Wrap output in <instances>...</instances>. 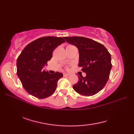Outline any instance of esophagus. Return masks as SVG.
Returning <instances> with one entry per match:
<instances>
[{"mask_svg": "<svg viewBox=\"0 0 134 134\" xmlns=\"http://www.w3.org/2000/svg\"><path fill=\"white\" fill-rule=\"evenodd\" d=\"M69 74H67V73H63V76H69Z\"/></svg>", "mask_w": 134, "mask_h": 134, "instance_id": "34e87169", "label": "esophagus"}]
</instances>
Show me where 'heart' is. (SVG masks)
Wrapping results in <instances>:
<instances>
[{"mask_svg":"<svg viewBox=\"0 0 134 134\" xmlns=\"http://www.w3.org/2000/svg\"><path fill=\"white\" fill-rule=\"evenodd\" d=\"M69 46H72V45H69Z\"/></svg>","mask_w":134,"mask_h":134,"instance_id":"1","label":"heart"}]
</instances>
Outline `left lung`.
Masks as SVG:
<instances>
[{
	"mask_svg": "<svg viewBox=\"0 0 134 134\" xmlns=\"http://www.w3.org/2000/svg\"><path fill=\"white\" fill-rule=\"evenodd\" d=\"M65 41L78 48V66L86 74L78 76L73 89L80 94L91 96L101 91L109 79L112 69L110 53L103 45L83 37H64Z\"/></svg>",
	"mask_w": 134,
	"mask_h": 134,
	"instance_id": "left-lung-1",
	"label": "left lung"
}]
</instances>
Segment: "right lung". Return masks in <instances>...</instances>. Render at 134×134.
Masks as SVG:
<instances>
[{"mask_svg":"<svg viewBox=\"0 0 134 134\" xmlns=\"http://www.w3.org/2000/svg\"><path fill=\"white\" fill-rule=\"evenodd\" d=\"M64 42L62 37H44L31 42L22 51L17 59L16 73L30 94L44 99L55 92L63 74L56 72L51 74L43 67L52 58L53 50Z\"/></svg>","mask_w":134,"mask_h":134,"instance_id":"right-lung-1","label":"right lung"}]
</instances>
